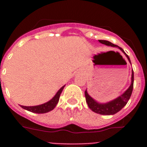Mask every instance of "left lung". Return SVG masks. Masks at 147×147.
I'll return each instance as SVG.
<instances>
[{
  "mask_svg": "<svg viewBox=\"0 0 147 147\" xmlns=\"http://www.w3.org/2000/svg\"><path fill=\"white\" fill-rule=\"evenodd\" d=\"M99 42L102 44H105L108 46H112V47H117L122 52L124 53L126 57H127L129 62H130V59L129 57H128L127 54L124 51V50L120 48L118 45H115V44L112 43V42H109L107 40H98ZM131 85L129 87V88L124 92L122 95H121L120 96L116 98L115 99L110 101V102H107V103L105 104H101L97 102L96 101H95L91 96H90L89 94L87 92V90L85 91V98H86V102L88 103V107L92 111L95 112L96 113L101 114V115H114L119 111H120L123 107L127 105V103L129 101V98H130L131 95H132V90H133V82H134V73H133V70L132 71V78H131Z\"/></svg>",
  "mask_w": 147,
  "mask_h": 147,
  "instance_id": "left-lung-1",
  "label": "left lung"
}]
</instances>
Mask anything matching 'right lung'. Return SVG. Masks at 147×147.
Segmentation results:
<instances>
[{"label":"right lung","instance_id":"1","mask_svg":"<svg viewBox=\"0 0 147 147\" xmlns=\"http://www.w3.org/2000/svg\"><path fill=\"white\" fill-rule=\"evenodd\" d=\"M64 87L65 85L62 86L58 90L57 93H56L55 96L53 97V98H51L49 102H46V103H44L40 105H37V106H30V107L21 105V107L28 110V111H30V112L34 113H45L49 112L51 110H54V107H56V105H57L58 102H59V96H60V94Z\"/></svg>","mask_w":147,"mask_h":147}]
</instances>
